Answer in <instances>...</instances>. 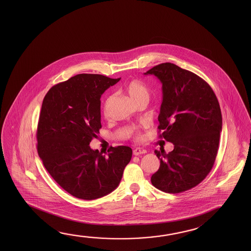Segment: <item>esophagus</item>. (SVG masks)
Instances as JSON below:
<instances>
[{"mask_svg":"<svg viewBox=\"0 0 251 251\" xmlns=\"http://www.w3.org/2000/svg\"><path fill=\"white\" fill-rule=\"evenodd\" d=\"M145 153H146V151H145L144 149L136 148L133 151V154H134L135 156H139L141 154H145Z\"/></svg>","mask_w":251,"mask_h":251,"instance_id":"esophagus-1","label":"esophagus"}]
</instances>
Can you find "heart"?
<instances>
[{
    "mask_svg": "<svg viewBox=\"0 0 251 251\" xmlns=\"http://www.w3.org/2000/svg\"><path fill=\"white\" fill-rule=\"evenodd\" d=\"M124 91L126 92L129 98L131 99L132 101L136 104L140 101H147L151 98V91L146 84H144L143 81L138 80V79H133L130 80L124 86ZM108 107H109V99L107 100L105 103L104 107V113L105 115H107L108 111ZM128 135L136 137V139L141 138L139 131L136 128H130L127 131Z\"/></svg>",
    "mask_w": 251,
    "mask_h": 251,
    "instance_id": "heart-1",
    "label": "heart"
}]
</instances>
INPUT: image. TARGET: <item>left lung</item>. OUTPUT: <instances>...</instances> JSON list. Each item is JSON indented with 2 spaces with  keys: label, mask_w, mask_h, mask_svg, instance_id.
I'll return each mask as SVG.
<instances>
[{
  "label": "left lung",
  "mask_w": 251,
  "mask_h": 251,
  "mask_svg": "<svg viewBox=\"0 0 251 251\" xmlns=\"http://www.w3.org/2000/svg\"><path fill=\"white\" fill-rule=\"evenodd\" d=\"M145 74L155 75L163 85L158 136L174 145L168 154L155 151L160 166L152 185L167 193L192 189L205 179L217 156L222 127L217 97L203 78L172 63Z\"/></svg>",
  "instance_id": "left-lung-1"
}]
</instances>
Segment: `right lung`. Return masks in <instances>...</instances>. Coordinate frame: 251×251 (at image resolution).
<instances>
[{
	"instance_id": "obj_1",
	"label": "right lung",
	"mask_w": 251,
	"mask_h": 251,
	"mask_svg": "<svg viewBox=\"0 0 251 251\" xmlns=\"http://www.w3.org/2000/svg\"><path fill=\"white\" fill-rule=\"evenodd\" d=\"M120 79L78 74L52 86L43 100L37 153L54 180L74 197L91 201L111 193L131 159L127 146L110 147L106 155L89 146L101 127V95Z\"/></svg>"
}]
</instances>
